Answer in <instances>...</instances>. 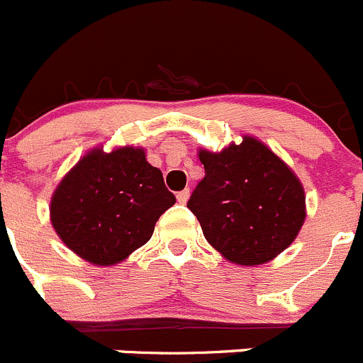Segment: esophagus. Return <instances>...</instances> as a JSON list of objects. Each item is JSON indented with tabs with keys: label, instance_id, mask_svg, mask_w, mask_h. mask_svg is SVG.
<instances>
[{
	"label": "esophagus",
	"instance_id": "34e87169",
	"mask_svg": "<svg viewBox=\"0 0 363 363\" xmlns=\"http://www.w3.org/2000/svg\"><path fill=\"white\" fill-rule=\"evenodd\" d=\"M189 196H190V190H189V189H185V190H182V192H178V194H177L178 203L185 204L186 201H189Z\"/></svg>",
	"mask_w": 363,
	"mask_h": 363
}]
</instances>
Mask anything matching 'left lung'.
<instances>
[{
    "instance_id": "1",
    "label": "left lung",
    "mask_w": 363,
    "mask_h": 363,
    "mask_svg": "<svg viewBox=\"0 0 363 363\" xmlns=\"http://www.w3.org/2000/svg\"><path fill=\"white\" fill-rule=\"evenodd\" d=\"M199 160L204 178L186 206L215 250L254 267L291 245L305 220V192L268 146L245 135L218 153L199 150Z\"/></svg>"
}]
</instances>
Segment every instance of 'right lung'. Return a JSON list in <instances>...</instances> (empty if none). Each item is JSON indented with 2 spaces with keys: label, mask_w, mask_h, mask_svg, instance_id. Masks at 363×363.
I'll use <instances>...</instances> for the list:
<instances>
[{
  "label": "right lung",
  "mask_w": 363,
  "mask_h": 363,
  "mask_svg": "<svg viewBox=\"0 0 363 363\" xmlns=\"http://www.w3.org/2000/svg\"><path fill=\"white\" fill-rule=\"evenodd\" d=\"M177 203L162 171L143 148L125 146L86 153L56 186L51 222L79 257L111 267L145 245L160 215Z\"/></svg>",
  "instance_id": "add662e5"
}]
</instances>
